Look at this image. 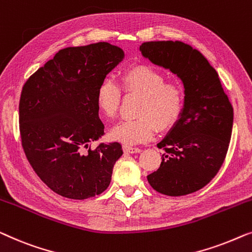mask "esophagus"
<instances>
[{
  "mask_svg": "<svg viewBox=\"0 0 252 252\" xmlns=\"http://www.w3.org/2000/svg\"><path fill=\"white\" fill-rule=\"evenodd\" d=\"M123 151L125 153H129V154H136V153H140L141 150L137 147H130V146H123Z\"/></svg>",
  "mask_w": 252,
  "mask_h": 252,
  "instance_id": "obj_1",
  "label": "esophagus"
}]
</instances>
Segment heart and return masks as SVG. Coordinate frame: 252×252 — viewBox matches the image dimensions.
I'll return each instance as SVG.
<instances>
[{
	"label": "heart",
	"mask_w": 252,
	"mask_h": 252,
	"mask_svg": "<svg viewBox=\"0 0 252 252\" xmlns=\"http://www.w3.org/2000/svg\"><path fill=\"white\" fill-rule=\"evenodd\" d=\"M165 76L147 65H134L121 75V87L126 94L143 97L137 116L139 119L123 121L111 131L113 140L126 146L146 143L157 131L172 127L183 114L185 94L175 81L165 82ZM95 104L105 118L113 119L121 104V90L112 80L106 79L95 92Z\"/></svg>",
	"instance_id": "obj_1"
}]
</instances>
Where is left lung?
Masks as SVG:
<instances>
[{
  "mask_svg": "<svg viewBox=\"0 0 252 252\" xmlns=\"http://www.w3.org/2000/svg\"><path fill=\"white\" fill-rule=\"evenodd\" d=\"M145 58L182 80L185 107L178 121L158 144L162 162L147 176L157 192L169 196L190 194L217 175L227 153L233 107L218 73L207 58L180 41H153L140 45Z\"/></svg>",
  "mask_w": 252,
  "mask_h": 252,
  "instance_id": "1",
  "label": "left lung"
}]
</instances>
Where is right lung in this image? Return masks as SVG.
<instances>
[{
    "mask_svg": "<svg viewBox=\"0 0 252 252\" xmlns=\"http://www.w3.org/2000/svg\"><path fill=\"white\" fill-rule=\"evenodd\" d=\"M125 58L107 42L59 50L24 84L19 101L21 144L42 182L59 195L84 200L109 186L122 157L119 143L92 141L104 136L95 92Z\"/></svg>",
    "mask_w": 252,
    "mask_h": 252,
    "instance_id": "1",
    "label": "right lung"
}]
</instances>
